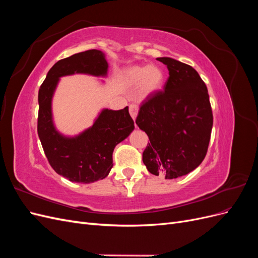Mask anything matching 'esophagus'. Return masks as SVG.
<instances>
[{"instance_id":"obj_1","label":"esophagus","mask_w":258,"mask_h":258,"mask_svg":"<svg viewBox=\"0 0 258 258\" xmlns=\"http://www.w3.org/2000/svg\"><path fill=\"white\" fill-rule=\"evenodd\" d=\"M129 112H130V115H131V117H132V119L136 120L137 116H138V113H139V107H138V105L131 104V105L129 106Z\"/></svg>"}]
</instances>
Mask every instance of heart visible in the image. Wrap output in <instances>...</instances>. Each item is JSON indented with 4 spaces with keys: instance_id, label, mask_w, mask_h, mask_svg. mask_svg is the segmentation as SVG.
<instances>
[{
    "instance_id": "heart-1",
    "label": "heart",
    "mask_w": 258,
    "mask_h": 258,
    "mask_svg": "<svg viewBox=\"0 0 258 258\" xmlns=\"http://www.w3.org/2000/svg\"><path fill=\"white\" fill-rule=\"evenodd\" d=\"M122 80L127 87H137L138 98L145 100L162 89L165 73L157 66H132L123 70Z\"/></svg>"
}]
</instances>
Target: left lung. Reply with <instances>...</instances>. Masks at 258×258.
I'll return each instance as SVG.
<instances>
[{"mask_svg":"<svg viewBox=\"0 0 258 258\" xmlns=\"http://www.w3.org/2000/svg\"><path fill=\"white\" fill-rule=\"evenodd\" d=\"M157 60L167 66L169 79L163 91L141 105L136 122L151 142L143 152L147 170L172 179L188 174L205 159L213 115L208 88L196 70L169 57Z\"/></svg>","mask_w":258,"mask_h":258,"instance_id":"obj_1","label":"left lung"}]
</instances>
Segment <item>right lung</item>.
Wrapping results in <instances>:
<instances>
[{"instance_id": "right-lung-1", "label": "right lung", "mask_w": 258, "mask_h": 258, "mask_svg": "<svg viewBox=\"0 0 258 258\" xmlns=\"http://www.w3.org/2000/svg\"><path fill=\"white\" fill-rule=\"evenodd\" d=\"M107 70L105 53L101 50L75 53L54 63L38 90V138L52 169L71 182L88 184L106 177L113 168L115 146L135 130L128 106L119 111L102 108L92 126L73 137L62 135L54 126L51 104L61 77H106Z\"/></svg>"}]
</instances>
